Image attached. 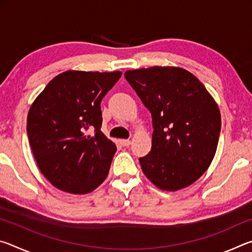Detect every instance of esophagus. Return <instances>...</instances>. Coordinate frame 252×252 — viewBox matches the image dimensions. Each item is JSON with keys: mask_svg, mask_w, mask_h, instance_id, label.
Wrapping results in <instances>:
<instances>
[{"mask_svg": "<svg viewBox=\"0 0 252 252\" xmlns=\"http://www.w3.org/2000/svg\"><path fill=\"white\" fill-rule=\"evenodd\" d=\"M120 143L122 144L123 147H129L131 144V141H130V140H126V139H122V140H120Z\"/></svg>", "mask_w": 252, "mask_h": 252, "instance_id": "1", "label": "esophagus"}]
</instances>
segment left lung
<instances>
[{"label": "left lung", "instance_id": "1", "mask_svg": "<svg viewBox=\"0 0 252 252\" xmlns=\"http://www.w3.org/2000/svg\"><path fill=\"white\" fill-rule=\"evenodd\" d=\"M127 82L152 116V148L142 171L161 190L192 185L207 171L218 147V104L189 71L176 66L129 70Z\"/></svg>", "mask_w": 252, "mask_h": 252}]
</instances>
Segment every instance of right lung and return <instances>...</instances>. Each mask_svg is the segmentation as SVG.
<instances>
[{
    "mask_svg": "<svg viewBox=\"0 0 252 252\" xmlns=\"http://www.w3.org/2000/svg\"><path fill=\"white\" fill-rule=\"evenodd\" d=\"M122 72L66 71L30 108L27 131L43 176L65 192L89 193L108 176L117 147L101 132V101ZM93 129L95 133L89 135Z\"/></svg>",
    "mask_w": 252,
    "mask_h": 252,
    "instance_id": "right-lung-1",
    "label": "right lung"
}]
</instances>
